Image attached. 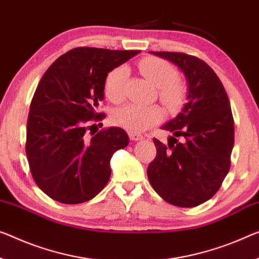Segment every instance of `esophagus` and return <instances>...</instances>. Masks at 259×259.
I'll list each match as a JSON object with an SVG mask.
<instances>
[{"label":"esophagus","mask_w":259,"mask_h":259,"mask_svg":"<svg viewBox=\"0 0 259 259\" xmlns=\"http://www.w3.org/2000/svg\"><path fill=\"white\" fill-rule=\"evenodd\" d=\"M128 135H130V139L132 141H139V140H142V139H143L142 135L138 134V133H130Z\"/></svg>","instance_id":"obj_1"}]
</instances>
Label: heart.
<instances>
[{"label":"heart","instance_id":"obj_1","mask_svg":"<svg viewBox=\"0 0 259 259\" xmlns=\"http://www.w3.org/2000/svg\"><path fill=\"white\" fill-rule=\"evenodd\" d=\"M143 76L158 89L161 101L168 106H176L183 98V89L177 79V71L164 60L146 58L140 61ZM128 77V68L119 66L111 70L105 78L104 91L106 97L113 103L121 102L125 97V84ZM163 119V112L158 106H141L127 104L114 110L112 121L126 131L137 133L150 128Z\"/></svg>","mask_w":259,"mask_h":259}]
</instances>
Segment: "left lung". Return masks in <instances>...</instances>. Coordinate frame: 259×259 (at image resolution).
I'll return each mask as SVG.
<instances>
[{
  "label": "left lung",
  "instance_id": "left-lung-1",
  "mask_svg": "<svg viewBox=\"0 0 259 259\" xmlns=\"http://www.w3.org/2000/svg\"><path fill=\"white\" fill-rule=\"evenodd\" d=\"M177 66L188 82V96L176 117L162 130L168 145L154 139L157 155L147 175L166 202L194 207L212 198L230 168L234 119L220 78L207 63L176 52H149Z\"/></svg>",
  "mask_w": 259,
  "mask_h": 259
}]
</instances>
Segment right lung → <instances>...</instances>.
<instances>
[{
    "mask_svg": "<svg viewBox=\"0 0 259 259\" xmlns=\"http://www.w3.org/2000/svg\"><path fill=\"white\" fill-rule=\"evenodd\" d=\"M139 53L77 47L44 74L30 105L25 149L35 184L54 200L81 204L106 186L111 157L130 138L120 127L96 133L90 124L105 117L97 110L107 74Z\"/></svg>",
    "mask_w": 259,
    "mask_h": 259,
    "instance_id": "add662e5",
    "label": "right lung"
}]
</instances>
